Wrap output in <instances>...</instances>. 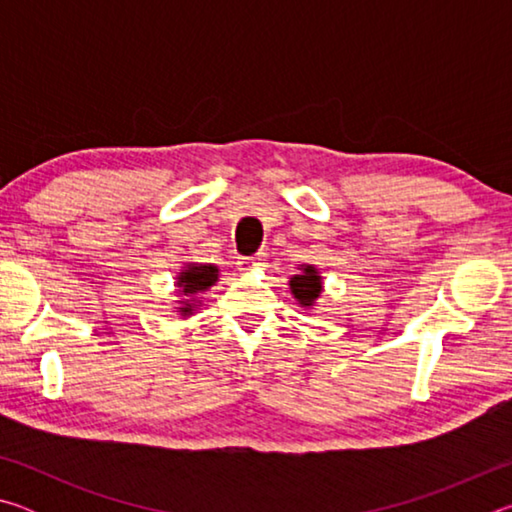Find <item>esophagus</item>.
<instances>
[{"instance_id":"obj_1","label":"esophagus","mask_w":512,"mask_h":512,"mask_svg":"<svg viewBox=\"0 0 512 512\" xmlns=\"http://www.w3.org/2000/svg\"><path fill=\"white\" fill-rule=\"evenodd\" d=\"M237 266H239V271L253 273V271H259V268H264L266 264H264L262 257H241Z\"/></svg>"}]
</instances>
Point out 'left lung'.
<instances>
[{
    "label": "left lung",
    "instance_id": "1",
    "mask_svg": "<svg viewBox=\"0 0 512 512\" xmlns=\"http://www.w3.org/2000/svg\"><path fill=\"white\" fill-rule=\"evenodd\" d=\"M289 289L300 307L311 309L316 307V300L323 293V277L314 264H302L300 271L289 277Z\"/></svg>",
    "mask_w": 512,
    "mask_h": 512
}]
</instances>
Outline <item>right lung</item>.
Here are the masks:
<instances>
[{
    "mask_svg": "<svg viewBox=\"0 0 512 512\" xmlns=\"http://www.w3.org/2000/svg\"><path fill=\"white\" fill-rule=\"evenodd\" d=\"M219 282V266L214 264H185L183 271L176 277V287L180 293L178 300V314L180 316H192L194 311L201 307L198 293L207 291Z\"/></svg>",
    "mask_w": 512,
    "mask_h": 512,
    "instance_id": "obj_1",
    "label": "right lung"
}]
</instances>
